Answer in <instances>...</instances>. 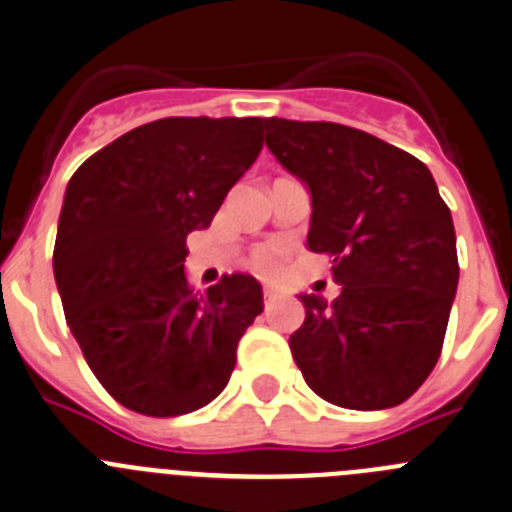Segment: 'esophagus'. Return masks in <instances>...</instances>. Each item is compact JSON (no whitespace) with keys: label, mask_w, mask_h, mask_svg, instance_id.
Here are the masks:
<instances>
[{"label":"esophagus","mask_w":512,"mask_h":512,"mask_svg":"<svg viewBox=\"0 0 512 512\" xmlns=\"http://www.w3.org/2000/svg\"><path fill=\"white\" fill-rule=\"evenodd\" d=\"M262 298H265V308H273V303L278 301V293L273 288L262 290Z\"/></svg>","instance_id":"34e87169"}]
</instances>
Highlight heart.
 Returning a JSON list of instances; mask_svg holds the SVG:
<instances>
[{
  "label": "heart",
  "instance_id": "1",
  "mask_svg": "<svg viewBox=\"0 0 512 512\" xmlns=\"http://www.w3.org/2000/svg\"><path fill=\"white\" fill-rule=\"evenodd\" d=\"M288 257V247L280 242H267V245L255 247L247 257V267L257 278H275L283 270V262Z\"/></svg>",
  "mask_w": 512,
  "mask_h": 512
}]
</instances>
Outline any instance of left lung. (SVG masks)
Returning a JSON list of instances; mask_svg holds the SVG:
<instances>
[{
	"label": "left lung",
	"instance_id": "1",
	"mask_svg": "<svg viewBox=\"0 0 512 512\" xmlns=\"http://www.w3.org/2000/svg\"><path fill=\"white\" fill-rule=\"evenodd\" d=\"M270 153L311 188L308 247L331 260L342 293H303L290 336L319 398L380 411L411 398L444 347L459 283L451 211L426 165L334 122L265 119Z\"/></svg>",
	"mask_w": 512,
	"mask_h": 512
}]
</instances>
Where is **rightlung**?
Masks as SVG:
<instances>
[{
  "instance_id": "add662e5",
  "label": "right lung",
  "mask_w": 512,
  "mask_h": 512,
  "mask_svg": "<svg viewBox=\"0 0 512 512\" xmlns=\"http://www.w3.org/2000/svg\"><path fill=\"white\" fill-rule=\"evenodd\" d=\"M260 150V117H168L101 147L68 181L55 283L91 372L124 408L183 416L227 388L262 288L232 273L199 296L186 237L209 227Z\"/></svg>"
}]
</instances>
